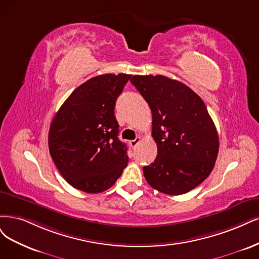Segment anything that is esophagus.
<instances>
[{
	"label": "esophagus",
	"instance_id": "esophagus-1",
	"mask_svg": "<svg viewBox=\"0 0 259 259\" xmlns=\"http://www.w3.org/2000/svg\"><path fill=\"white\" fill-rule=\"evenodd\" d=\"M141 142V138L140 137H138V138H136L135 140H132V141H130L129 143H130V145H131V147H133L135 148L139 143Z\"/></svg>",
	"mask_w": 259,
	"mask_h": 259
}]
</instances>
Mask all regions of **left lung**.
<instances>
[{
  "label": "left lung",
  "mask_w": 259,
  "mask_h": 259,
  "mask_svg": "<svg viewBox=\"0 0 259 259\" xmlns=\"http://www.w3.org/2000/svg\"><path fill=\"white\" fill-rule=\"evenodd\" d=\"M153 114L152 136L157 157L143 168L153 188L183 195L210 175L219 154V135L207 108L195 91L162 75H135L131 79Z\"/></svg>",
  "instance_id": "left-lung-1"
}]
</instances>
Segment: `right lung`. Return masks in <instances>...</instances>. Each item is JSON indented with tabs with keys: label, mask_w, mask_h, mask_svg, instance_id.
Masks as SVG:
<instances>
[{
	"label": "right lung",
	"mask_w": 259,
	"mask_h": 259,
	"mask_svg": "<svg viewBox=\"0 0 259 259\" xmlns=\"http://www.w3.org/2000/svg\"><path fill=\"white\" fill-rule=\"evenodd\" d=\"M130 74H104L75 89L52 121L49 153L74 188L97 194L112 187L128 164L127 145L118 139L116 100Z\"/></svg>",
	"instance_id": "obj_1"
}]
</instances>
